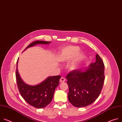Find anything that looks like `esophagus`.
Segmentation results:
<instances>
[{
	"instance_id": "34e87169",
	"label": "esophagus",
	"mask_w": 122,
	"mask_h": 122,
	"mask_svg": "<svg viewBox=\"0 0 122 122\" xmlns=\"http://www.w3.org/2000/svg\"><path fill=\"white\" fill-rule=\"evenodd\" d=\"M65 81V79L64 77H61V78L60 79V83H63V82H64Z\"/></svg>"
}]
</instances>
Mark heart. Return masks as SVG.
<instances>
[{
	"instance_id": "b5f03b06",
	"label": "heart",
	"mask_w": 122,
	"mask_h": 122,
	"mask_svg": "<svg viewBox=\"0 0 122 122\" xmlns=\"http://www.w3.org/2000/svg\"><path fill=\"white\" fill-rule=\"evenodd\" d=\"M79 48L74 46H68L64 47L61 50L57 59L61 62H66L70 61L73 57V60L69 64L68 68L70 71L75 70L78 64L84 57V54L81 52H77L79 51Z\"/></svg>"
}]
</instances>
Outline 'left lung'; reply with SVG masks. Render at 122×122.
Masks as SVG:
<instances>
[{
	"label": "left lung",
	"mask_w": 122,
	"mask_h": 122,
	"mask_svg": "<svg viewBox=\"0 0 122 122\" xmlns=\"http://www.w3.org/2000/svg\"><path fill=\"white\" fill-rule=\"evenodd\" d=\"M105 66L99 55L86 69L75 70L68 74L69 102L77 107L93 103L100 94L105 80Z\"/></svg>",
	"instance_id": "1"
}]
</instances>
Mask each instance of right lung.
Here are the masks:
<instances>
[{"label":"right lung","mask_w":122,"mask_h":122,"mask_svg":"<svg viewBox=\"0 0 122 122\" xmlns=\"http://www.w3.org/2000/svg\"><path fill=\"white\" fill-rule=\"evenodd\" d=\"M51 42L36 41L29 45L24 50L37 44H48ZM16 63V79L18 90L22 97L30 106L37 108L46 107L51 101L54 91L59 85L61 76H49L40 84L31 86L26 84L20 76Z\"/></svg>","instance_id":"add662e5"}]
</instances>
